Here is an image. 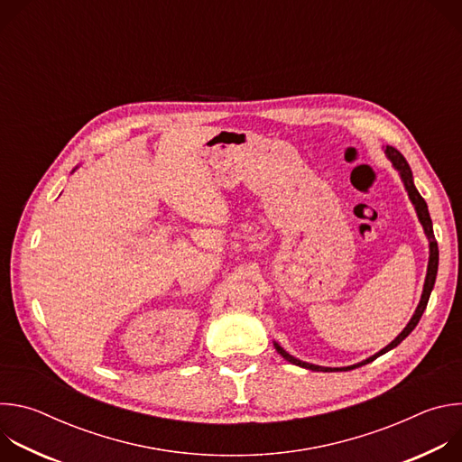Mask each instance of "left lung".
<instances>
[{
    "mask_svg": "<svg viewBox=\"0 0 462 462\" xmlns=\"http://www.w3.org/2000/svg\"><path fill=\"white\" fill-rule=\"evenodd\" d=\"M385 155H387V159L393 162L394 170H397V171L401 173V179H402V182H404V186H406V191H408L410 199H411V203H413V207H415V210H417L419 221H420V225H422V228H424V234H426L428 241H430V261H428V273H426L424 291H422L420 301H419V305H417V310H415V314L411 316L410 323L404 327V331H402L397 338H394L389 346H385L382 351H378L376 355L369 356L367 360L358 362V364H355V365H347V367H321V365H314V364L301 362V360L294 358L292 355H289V353H287L280 344H276V342H274L276 351H278L285 360H289V362H291V364H294V365H300V367H305V369H310V371H325V373H327V371H351V369H356V367H360V365H365V364L373 362L374 358H378L380 355H383V353H387V351H391V349L397 347V346H399V344H401V342H402V340H404V338L413 331V328L417 327V323H419V319H420L422 312L426 310V305H428L430 294H431L433 285H435L437 269H439V246H437V241H435V236H433L431 217H430V212H428V205H426V201L422 199V195L419 193V189H417V188H415V184H413L411 168H410L408 161L404 159V155H402L401 152L394 150V148H391V146H387V148H385Z\"/></svg>",
    "mask_w": 462,
    "mask_h": 462,
    "instance_id": "1",
    "label": "left lung"
}]
</instances>
